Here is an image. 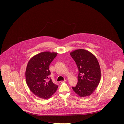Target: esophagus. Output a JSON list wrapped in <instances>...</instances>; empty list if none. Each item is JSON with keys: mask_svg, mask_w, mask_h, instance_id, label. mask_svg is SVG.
I'll return each mask as SVG.
<instances>
[{"mask_svg": "<svg viewBox=\"0 0 124 124\" xmlns=\"http://www.w3.org/2000/svg\"><path fill=\"white\" fill-rule=\"evenodd\" d=\"M67 80H64V81H60L59 82V84H61V83H64V82H66Z\"/></svg>", "mask_w": 124, "mask_h": 124, "instance_id": "esophagus-1", "label": "esophagus"}]
</instances>
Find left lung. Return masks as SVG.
I'll use <instances>...</instances> for the list:
<instances>
[{
	"mask_svg": "<svg viewBox=\"0 0 124 124\" xmlns=\"http://www.w3.org/2000/svg\"><path fill=\"white\" fill-rule=\"evenodd\" d=\"M70 54L78 69V82L72 89L81 97L89 96L98 86L101 78L97 59L93 54L84 49L73 51Z\"/></svg>",
	"mask_w": 124,
	"mask_h": 124,
	"instance_id": "1",
	"label": "left lung"
}]
</instances>
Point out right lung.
<instances>
[{
  "mask_svg": "<svg viewBox=\"0 0 124 124\" xmlns=\"http://www.w3.org/2000/svg\"><path fill=\"white\" fill-rule=\"evenodd\" d=\"M57 54L41 52L32 57L28 63L25 71L26 83L31 91L40 98L49 99L58 88L51 78L48 79L50 64Z\"/></svg>",
  "mask_w": 124,
  "mask_h": 124,
  "instance_id": "right-lung-1",
  "label": "right lung"
}]
</instances>
